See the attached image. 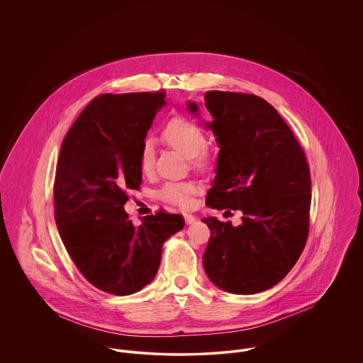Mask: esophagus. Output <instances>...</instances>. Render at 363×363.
I'll return each mask as SVG.
<instances>
[{
    "mask_svg": "<svg viewBox=\"0 0 363 363\" xmlns=\"http://www.w3.org/2000/svg\"><path fill=\"white\" fill-rule=\"evenodd\" d=\"M184 220H186L187 225H193V223L197 222V218L194 215H191V213H184Z\"/></svg>",
    "mask_w": 363,
    "mask_h": 363,
    "instance_id": "34e87169",
    "label": "esophagus"
}]
</instances>
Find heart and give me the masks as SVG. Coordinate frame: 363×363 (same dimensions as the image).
Returning a JSON list of instances; mask_svg holds the SVG:
<instances>
[{
	"label": "heart",
	"mask_w": 363,
	"mask_h": 363,
	"mask_svg": "<svg viewBox=\"0 0 363 363\" xmlns=\"http://www.w3.org/2000/svg\"><path fill=\"white\" fill-rule=\"evenodd\" d=\"M163 141L180 152L182 155L191 159L193 164L199 169H208L213 163V154L206 148L207 137L201 127L187 118H173L167 123L162 133ZM155 162V150L152 141L147 140L140 151V167L143 173H150ZM197 191V186L191 182L183 183H166L159 197L170 204L179 207L190 206V197Z\"/></svg>",
	"instance_id": "obj_1"
}]
</instances>
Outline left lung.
<instances>
[{
    "instance_id": "obj_1",
    "label": "left lung",
    "mask_w": 363,
    "mask_h": 363,
    "mask_svg": "<svg viewBox=\"0 0 363 363\" xmlns=\"http://www.w3.org/2000/svg\"><path fill=\"white\" fill-rule=\"evenodd\" d=\"M204 125L219 147L207 194L213 209L240 211L242 223L204 218V269L219 289L253 295L277 285L301 257L309 233L311 173L279 113L256 95L209 91ZM191 114L199 104L187 102Z\"/></svg>"
}]
</instances>
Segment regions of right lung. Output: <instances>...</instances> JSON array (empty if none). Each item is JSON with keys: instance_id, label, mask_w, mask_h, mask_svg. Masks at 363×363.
Returning a JSON list of instances; mask_svg holds the SVG:
<instances>
[{"instance_id": "add662e5", "label": "right lung", "mask_w": 363, "mask_h": 363, "mask_svg": "<svg viewBox=\"0 0 363 363\" xmlns=\"http://www.w3.org/2000/svg\"><path fill=\"white\" fill-rule=\"evenodd\" d=\"M164 94L101 95L67 133L57 162L54 215L61 240L98 289L127 296L155 278L163 243L182 215L159 211L140 226L128 219L127 190L143 182L140 151Z\"/></svg>"}]
</instances>
